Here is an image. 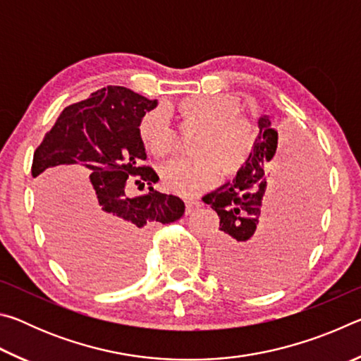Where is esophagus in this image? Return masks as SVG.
<instances>
[{"mask_svg": "<svg viewBox=\"0 0 361 361\" xmlns=\"http://www.w3.org/2000/svg\"><path fill=\"white\" fill-rule=\"evenodd\" d=\"M200 207H202V202H200V200H192V199L186 200V213H188V215H191V213L197 212Z\"/></svg>", "mask_w": 361, "mask_h": 361, "instance_id": "1", "label": "esophagus"}]
</instances>
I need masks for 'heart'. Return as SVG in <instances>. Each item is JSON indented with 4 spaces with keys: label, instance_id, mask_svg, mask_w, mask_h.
<instances>
[{
    "label": "heart",
    "instance_id": "b5f03b06",
    "mask_svg": "<svg viewBox=\"0 0 361 361\" xmlns=\"http://www.w3.org/2000/svg\"><path fill=\"white\" fill-rule=\"evenodd\" d=\"M237 111L235 102L228 97L186 95L140 118V142L149 154L159 159L169 156L175 143L167 116H176L185 126L199 127L191 143L195 156L162 167L164 189L183 197H195L216 186L221 170L226 176L239 172L252 151L253 129Z\"/></svg>",
    "mask_w": 361,
    "mask_h": 361
}]
</instances>
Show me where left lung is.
<instances>
[{
    "label": "left lung",
    "instance_id": "1",
    "mask_svg": "<svg viewBox=\"0 0 361 361\" xmlns=\"http://www.w3.org/2000/svg\"><path fill=\"white\" fill-rule=\"evenodd\" d=\"M235 180L202 197L219 216L210 247L213 271L247 291L274 288L290 279L312 247L325 194V167L304 140H279L271 119ZM267 210L258 230L260 210Z\"/></svg>",
    "mask_w": 361,
    "mask_h": 361
}]
</instances>
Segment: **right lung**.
I'll return each instance as SVG.
<instances>
[{
  "label": "right lung",
  "instance_id": "right-lung-1",
  "mask_svg": "<svg viewBox=\"0 0 361 361\" xmlns=\"http://www.w3.org/2000/svg\"><path fill=\"white\" fill-rule=\"evenodd\" d=\"M156 105L121 85L99 89L66 106L33 154L32 175L54 250L89 286H118L135 277L146 232L185 213L180 197L152 188L159 176L145 166L137 127ZM73 171L89 173L94 189L82 195ZM129 182L149 191L130 198Z\"/></svg>",
  "mask_w": 361,
  "mask_h": 361
}]
</instances>
